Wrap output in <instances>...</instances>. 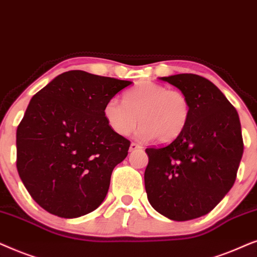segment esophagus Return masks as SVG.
I'll list each match as a JSON object with an SVG mask.
<instances>
[{"label": "esophagus", "instance_id": "esophagus-1", "mask_svg": "<svg viewBox=\"0 0 257 257\" xmlns=\"http://www.w3.org/2000/svg\"><path fill=\"white\" fill-rule=\"evenodd\" d=\"M142 147L140 146V145H138V143H134V142H132L131 143V147H129V150H131V152H135V150H139V149H141Z\"/></svg>", "mask_w": 257, "mask_h": 257}]
</instances>
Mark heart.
I'll use <instances>...</instances> for the list:
<instances>
[{"mask_svg": "<svg viewBox=\"0 0 257 257\" xmlns=\"http://www.w3.org/2000/svg\"><path fill=\"white\" fill-rule=\"evenodd\" d=\"M190 104L186 95L169 90L166 85L143 81L125 91L123 102L110 98L103 115L116 134L126 136L142 123L136 136L142 141L156 139L170 143L182 134L190 118Z\"/></svg>", "mask_w": 257, "mask_h": 257, "instance_id": "b5f03b06", "label": "heart"}]
</instances>
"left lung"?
I'll use <instances>...</instances> for the list:
<instances>
[{
  "mask_svg": "<svg viewBox=\"0 0 257 257\" xmlns=\"http://www.w3.org/2000/svg\"><path fill=\"white\" fill-rule=\"evenodd\" d=\"M186 95L190 118L169 145L147 148L145 186L149 203L173 221H189L213 210L236 180L243 154L236 109L207 78L194 74L160 77Z\"/></svg>",
  "mask_w": 257,
  "mask_h": 257,
  "instance_id": "1",
  "label": "left lung"
}]
</instances>
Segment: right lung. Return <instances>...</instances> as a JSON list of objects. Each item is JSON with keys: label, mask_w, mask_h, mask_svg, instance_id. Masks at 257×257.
I'll return each mask as SVG.
<instances>
[{"label": "right lung", "mask_w": 257, "mask_h": 257, "mask_svg": "<svg viewBox=\"0 0 257 257\" xmlns=\"http://www.w3.org/2000/svg\"><path fill=\"white\" fill-rule=\"evenodd\" d=\"M133 82L70 70L30 100L16 132V167L35 202L59 217L91 213L103 202L112 169L131 142L103 115L107 102Z\"/></svg>", "instance_id": "right-lung-1"}]
</instances>
